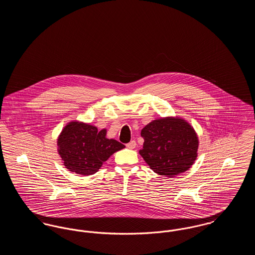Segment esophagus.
<instances>
[{"label": "esophagus", "mask_w": 255, "mask_h": 255, "mask_svg": "<svg viewBox=\"0 0 255 255\" xmlns=\"http://www.w3.org/2000/svg\"><path fill=\"white\" fill-rule=\"evenodd\" d=\"M135 145H136V142H135L134 140H131L129 143L126 144V147L129 148V149H133V148L135 147Z\"/></svg>", "instance_id": "esophagus-1"}]
</instances>
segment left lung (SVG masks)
<instances>
[{
  "label": "left lung",
  "instance_id": "left-lung-1",
  "mask_svg": "<svg viewBox=\"0 0 255 255\" xmlns=\"http://www.w3.org/2000/svg\"><path fill=\"white\" fill-rule=\"evenodd\" d=\"M140 134L144 143L139 154L158 175L175 177L190 168L197 158V134L183 120L154 121L146 125Z\"/></svg>",
  "mask_w": 255,
  "mask_h": 255
}]
</instances>
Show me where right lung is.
I'll return each instance as SVG.
<instances>
[{"mask_svg":"<svg viewBox=\"0 0 255 255\" xmlns=\"http://www.w3.org/2000/svg\"><path fill=\"white\" fill-rule=\"evenodd\" d=\"M58 152L66 168L89 176L97 173L103 162L125 145L106 137V130L82 122L69 123L57 140Z\"/></svg>","mask_w":255,"mask_h":255,"instance_id":"right-lung-1","label":"right lung"}]
</instances>
